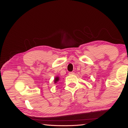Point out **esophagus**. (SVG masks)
I'll return each mask as SVG.
<instances>
[{
  "label": "esophagus",
  "mask_w": 128,
  "mask_h": 128,
  "mask_svg": "<svg viewBox=\"0 0 128 128\" xmlns=\"http://www.w3.org/2000/svg\"><path fill=\"white\" fill-rule=\"evenodd\" d=\"M74 72H69V75H74Z\"/></svg>",
  "instance_id": "esophagus-1"
}]
</instances>
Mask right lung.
<instances>
[{"mask_svg":"<svg viewBox=\"0 0 128 128\" xmlns=\"http://www.w3.org/2000/svg\"><path fill=\"white\" fill-rule=\"evenodd\" d=\"M59 76L55 77V78H54V84L57 83V82L59 81Z\"/></svg>","mask_w":128,"mask_h":128,"instance_id":"1","label":"right lung"}]
</instances>
